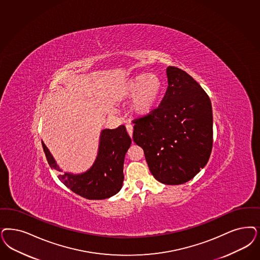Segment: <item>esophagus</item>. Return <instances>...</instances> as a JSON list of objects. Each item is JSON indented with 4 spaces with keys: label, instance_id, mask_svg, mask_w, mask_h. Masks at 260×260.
<instances>
[{
    "label": "esophagus",
    "instance_id": "34e87169",
    "mask_svg": "<svg viewBox=\"0 0 260 260\" xmlns=\"http://www.w3.org/2000/svg\"><path fill=\"white\" fill-rule=\"evenodd\" d=\"M125 127H126V132H127L128 135L131 137H133V133H134V126H133V125H126Z\"/></svg>",
    "mask_w": 260,
    "mask_h": 260
}]
</instances>
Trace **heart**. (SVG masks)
<instances>
[{
    "label": "heart",
    "mask_w": 260,
    "mask_h": 260,
    "mask_svg": "<svg viewBox=\"0 0 260 260\" xmlns=\"http://www.w3.org/2000/svg\"><path fill=\"white\" fill-rule=\"evenodd\" d=\"M124 98H133L131 108L138 115H148L159 107L163 97L161 80L152 74H141L132 79L122 91Z\"/></svg>",
    "instance_id": "obj_1"
}]
</instances>
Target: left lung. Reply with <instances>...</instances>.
I'll return each instance as SVG.
<instances>
[{
    "mask_svg": "<svg viewBox=\"0 0 260 260\" xmlns=\"http://www.w3.org/2000/svg\"><path fill=\"white\" fill-rule=\"evenodd\" d=\"M167 77L159 107L133 120V139L143 149L154 179L179 185L193 179L209 159L212 107L206 91L186 72L169 66Z\"/></svg>",
    "mask_w": 260,
    "mask_h": 260,
    "instance_id": "1",
    "label": "left lung"
}]
</instances>
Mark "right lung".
<instances>
[{
    "label": "right lung",
    "mask_w": 260,
    "mask_h": 260,
    "mask_svg": "<svg viewBox=\"0 0 260 260\" xmlns=\"http://www.w3.org/2000/svg\"><path fill=\"white\" fill-rule=\"evenodd\" d=\"M132 144L124 125L114 129H104L100 139L98 156L93 166L84 174H60L58 179L74 193L88 200H104L117 194L122 188L125 152ZM47 161L54 170H61L42 143Z\"/></svg>",
    "instance_id": "right-lung-1"
}]
</instances>
